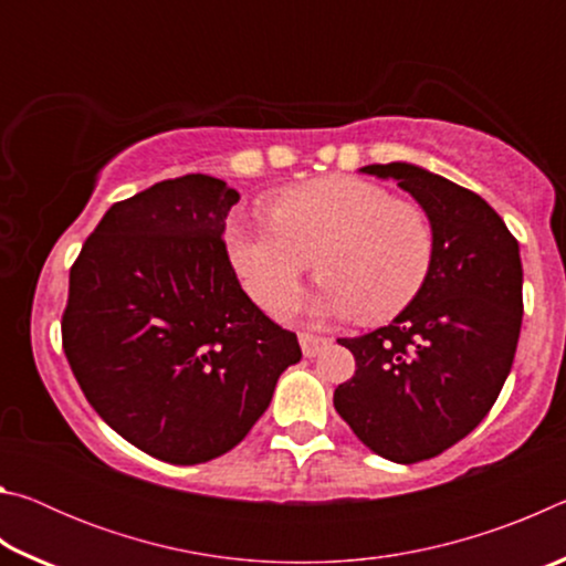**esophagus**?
Instances as JSON below:
<instances>
[{
	"mask_svg": "<svg viewBox=\"0 0 566 566\" xmlns=\"http://www.w3.org/2000/svg\"><path fill=\"white\" fill-rule=\"evenodd\" d=\"M332 339L329 337H322V334H310V332H300V344H302V352L304 357H317V354L327 347Z\"/></svg>",
	"mask_w": 566,
	"mask_h": 566,
	"instance_id": "obj_1",
	"label": "esophagus"
}]
</instances>
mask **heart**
Listing matches in <instances>:
<instances>
[{
  "instance_id": "obj_1",
  "label": "heart",
  "mask_w": 566,
  "mask_h": 566,
  "mask_svg": "<svg viewBox=\"0 0 566 566\" xmlns=\"http://www.w3.org/2000/svg\"><path fill=\"white\" fill-rule=\"evenodd\" d=\"M266 222L227 227V254L244 292L272 312L317 262L322 282L304 310L364 322L397 317L434 266L437 234L427 209L377 181L329 175L282 189Z\"/></svg>"
}]
</instances>
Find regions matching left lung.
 <instances>
[{
    "mask_svg": "<svg viewBox=\"0 0 566 566\" xmlns=\"http://www.w3.org/2000/svg\"><path fill=\"white\" fill-rule=\"evenodd\" d=\"M364 175L397 179L432 217L434 266L395 322L339 339L357 361L334 409L371 452L397 464L432 459L486 417L510 377L522 329L520 244L464 187L391 161Z\"/></svg>",
    "mask_w": 566,
    "mask_h": 566,
    "instance_id": "8db88e82",
    "label": "left lung"
}]
</instances>
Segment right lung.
I'll use <instances>...</instances> for the list:
<instances>
[{"instance_id": "add662e5", "label": "right lung", "mask_w": 566, "mask_h": 566, "mask_svg": "<svg viewBox=\"0 0 566 566\" xmlns=\"http://www.w3.org/2000/svg\"><path fill=\"white\" fill-rule=\"evenodd\" d=\"M237 189L207 175L112 205L70 270L62 347L94 411L142 452L202 464L234 449L302 359L244 294L224 244Z\"/></svg>"}]
</instances>
